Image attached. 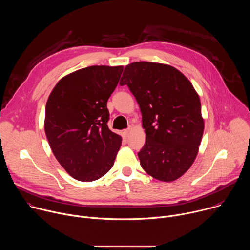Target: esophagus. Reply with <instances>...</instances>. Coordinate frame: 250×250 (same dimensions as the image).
Instances as JSON below:
<instances>
[{"label": "esophagus", "instance_id": "esophagus-1", "mask_svg": "<svg viewBox=\"0 0 250 250\" xmlns=\"http://www.w3.org/2000/svg\"><path fill=\"white\" fill-rule=\"evenodd\" d=\"M129 131H130V128H126V129H125V130H124V133H125V135L126 136V135L129 133Z\"/></svg>", "mask_w": 250, "mask_h": 250}]
</instances>
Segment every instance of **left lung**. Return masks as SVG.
Instances as JSON below:
<instances>
[{
	"mask_svg": "<svg viewBox=\"0 0 250 250\" xmlns=\"http://www.w3.org/2000/svg\"><path fill=\"white\" fill-rule=\"evenodd\" d=\"M138 103L146 144L141 167L160 181L181 177L193 164L204 132L201 102L191 82L176 68L153 62L128 64L120 82Z\"/></svg>",
	"mask_w": 250,
	"mask_h": 250,
	"instance_id": "1",
	"label": "left lung"
}]
</instances>
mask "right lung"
Listing matches in <instances>:
<instances>
[{"instance_id":"obj_1","label":"right lung","mask_w":250,"mask_h":250,"mask_svg":"<svg viewBox=\"0 0 250 250\" xmlns=\"http://www.w3.org/2000/svg\"><path fill=\"white\" fill-rule=\"evenodd\" d=\"M123 66H90L62 78L48 97L44 129L50 148L74 179L95 181L113 167L122 136L113 132L106 102Z\"/></svg>"}]
</instances>
